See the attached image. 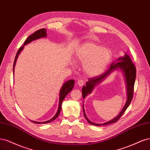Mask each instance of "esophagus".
<instances>
[{"instance_id":"1","label":"esophagus","mask_w":150,"mask_h":150,"mask_svg":"<svg viewBox=\"0 0 150 150\" xmlns=\"http://www.w3.org/2000/svg\"><path fill=\"white\" fill-rule=\"evenodd\" d=\"M77 84H78V85L79 86H82L84 84V81L83 79H79L78 81V83H77Z\"/></svg>"}]
</instances>
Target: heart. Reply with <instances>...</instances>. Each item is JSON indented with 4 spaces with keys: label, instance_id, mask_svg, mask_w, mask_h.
<instances>
[{
    "label": "heart",
    "instance_id": "heart-1",
    "mask_svg": "<svg viewBox=\"0 0 150 150\" xmlns=\"http://www.w3.org/2000/svg\"><path fill=\"white\" fill-rule=\"evenodd\" d=\"M76 58L83 64V71L89 77H97L106 70L112 54L110 49L94 42L81 44L76 52Z\"/></svg>",
    "mask_w": 150,
    "mask_h": 150
}]
</instances>
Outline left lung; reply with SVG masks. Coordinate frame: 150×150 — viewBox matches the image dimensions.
<instances>
[{
    "instance_id": "obj_1",
    "label": "left lung",
    "mask_w": 150,
    "mask_h": 150,
    "mask_svg": "<svg viewBox=\"0 0 150 150\" xmlns=\"http://www.w3.org/2000/svg\"><path fill=\"white\" fill-rule=\"evenodd\" d=\"M116 70H120L121 71L122 75H123L125 82L126 84V101L125 106L123 108H122L121 112L119 113V115L117 116H116L115 118H113L108 122H104V123L97 124V123H94V122L92 121H91L88 119V117L86 115L84 104H83V110L84 117L86 120H87V121L91 125L99 126H105V125H108L116 122L120 118L121 116L123 115V113L125 112L126 109L128 108V107L129 106L131 101L132 100L133 96L134 85L135 79H136V73H137V72H136V67L133 63L132 61H131V58L126 53H125V56L123 57H119L117 60L113 62L112 63V64L111 65V67L109 68V69L104 72V73L101 74L99 76L95 77V78L89 79L88 81L86 84V86H84L82 89L83 99H84L86 97V96H88V94L91 93L93 92V89L98 84L103 82L104 79H106V78L108 77L109 75H110L113 71H115Z\"/></svg>"
}]
</instances>
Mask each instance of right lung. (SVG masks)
Masks as SVG:
<instances>
[{
  "label": "right lung",
  "mask_w": 150,
  "mask_h": 150,
  "mask_svg": "<svg viewBox=\"0 0 150 150\" xmlns=\"http://www.w3.org/2000/svg\"><path fill=\"white\" fill-rule=\"evenodd\" d=\"M47 37V33H46V29H39L37 31H35L34 33L33 34H31L29 37L25 40V41L23 45V46H22L19 48V49L18 50V51L17 52V54L15 57V60L14 62H13V73L14 74V69H15V66L16 64V61L18 58V56L20 54L21 52L22 51V49H24V46H25L26 44H28L31 42L34 41L35 40H37L40 38H46ZM74 79H71L66 81L64 84H63L62 88L60 89L59 91V105H58V110L57 112L56 113V115L54 116L53 117L51 120H49L46 121H44V122H38V121H32V122H34V123L36 124H45V123H49V122H51V121H54L55 119H56L57 116L59 115V113L61 110V105H62V103L64 100L65 97L67 96V95L71 92L72 89H73V87L74 86Z\"/></svg>",
  "instance_id": "1"
}]
</instances>
